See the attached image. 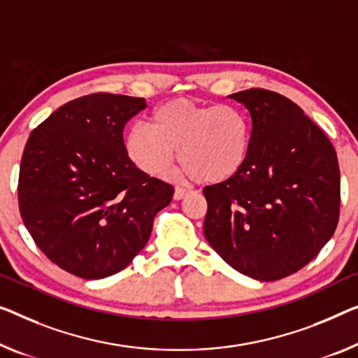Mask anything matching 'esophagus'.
Wrapping results in <instances>:
<instances>
[{"mask_svg":"<svg viewBox=\"0 0 358 358\" xmlns=\"http://www.w3.org/2000/svg\"><path fill=\"white\" fill-rule=\"evenodd\" d=\"M188 194H189V189L180 188V186H177V188H175V193H173V199L175 201H180V199H183V197H186Z\"/></svg>","mask_w":358,"mask_h":358,"instance_id":"obj_1","label":"esophagus"}]
</instances>
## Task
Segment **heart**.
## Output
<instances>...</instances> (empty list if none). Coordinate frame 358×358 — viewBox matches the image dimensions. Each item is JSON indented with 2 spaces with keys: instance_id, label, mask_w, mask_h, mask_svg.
<instances>
[{
  "instance_id": "1",
  "label": "heart",
  "mask_w": 358,
  "mask_h": 358,
  "mask_svg": "<svg viewBox=\"0 0 358 358\" xmlns=\"http://www.w3.org/2000/svg\"><path fill=\"white\" fill-rule=\"evenodd\" d=\"M124 148L128 159L148 175L167 172L180 148L185 172L213 185L233 178L246 165L250 127L246 115L233 106L180 98L159 106L151 127H131Z\"/></svg>"
}]
</instances>
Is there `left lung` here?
Instances as JSON below:
<instances>
[{"instance_id":"1","label":"left lung","mask_w":358,"mask_h":358,"mask_svg":"<svg viewBox=\"0 0 358 358\" xmlns=\"http://www.w3.org/2000/svg\"><path fill=\"white\" fill-rule=\"evenodd\" d=\"M230 98L252 120L249 159L233 178L204 188V234L239 273L281 280L310 262L338 227V156L286 96L250 88Z\"/></svg>"}]
</instances>
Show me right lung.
Returning <instances> with one entry per match:
<instances>
[{"mask_svg": "<svg viewBox=\"0 0 358 358\" xmlns=\"http://www.w3.org/2000/svg\"><path fill=\"white\" fill-rule=\"evenodd\" d=\"M145 98L93 93L52 112L30 133L20 161L19 210L52 264L85 280L110 276L135 259L173 186L128 159L127 122Z\"/></svg>", "mask_w": 358, "mask_h": 358, "instance_id": "1", "label": "right lung"}]
</instances>
